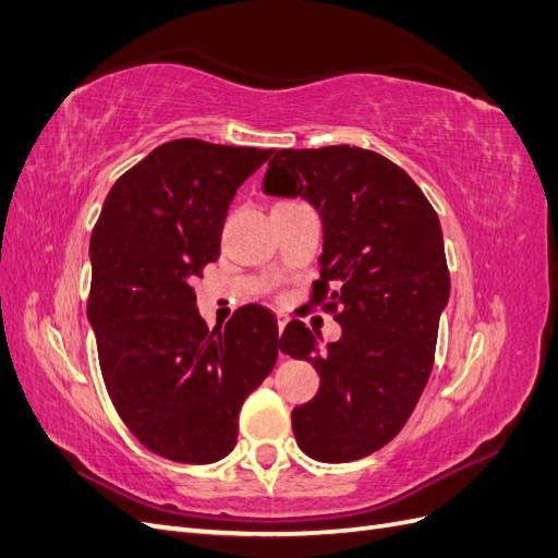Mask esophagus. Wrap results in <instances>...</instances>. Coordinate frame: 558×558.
Masks as SVG:
<instances>
[{"label":"esophagus","instance_id":"esophagus-1","mask_svg":"<svg viewBox=\"0 0 558 558\" xmlns=\"http://www.w3.org/2000/svg\"><path fill=\"white\" fill-rule=\"evenodd\" d=\"M277 326H279V332H283V328L289 326V316L279 312V314H277Z\"/></svg>","mask_w":558,"mask_h":558}]
</instances>
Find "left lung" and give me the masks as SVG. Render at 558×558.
<instances>
[{
    "instance_id": "1",
    "label": "left lung",
    "mask_w": 558,
    "mask_h": 558,
    "mask_svg": "<svg viewBox=\"0 0 558 558\" xmlns=\"http://www.w3.org/2000/svg\"><path fill=\"white\" fill-rule=\"evenodd\" d=\"M267 195L305 197L324 223L312 305L342 326L326 349L302 320L281 351L310 361L318 393L293 410L298 447L324 463L363 459L408 424L428 384L449 269L440 218L410 174L359 146L281 148Z\"/></svg>"
}]
</instances>
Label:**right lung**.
<instances>
[{"mask_svg": "<svg viewBox=\"0 0 558 558\" xmlns=\"http://www.w3.org/2000/svg\"><path fill=\"white\" fill-rule=\"evenodd\" d=\"M272 148L167 142L113 183L90 238L88 320L109 398L162 459L214 463L277 363L275 314L244 305L209 330L193 281L221 253L228 207Z\"/></svg>", "mask_w": 558, "mask_h": 558, "instance_id": "obj_1", "label": "right lung"}]
</instances>
